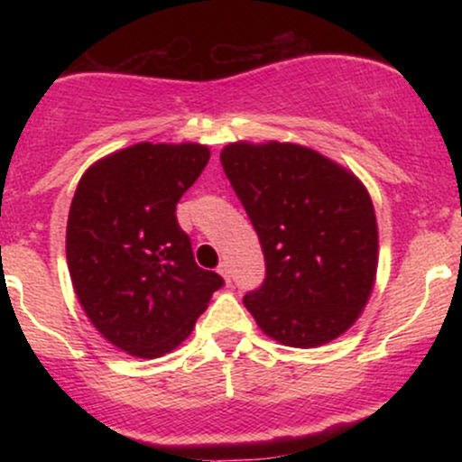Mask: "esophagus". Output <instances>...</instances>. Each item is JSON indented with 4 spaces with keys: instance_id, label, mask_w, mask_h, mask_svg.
<instances>
[{
    "instance_id": "obj_1",
    "label": "esophagus",
    "mask_w": 462,
    "mask_h": 462,
    "mask_svg": "<svg viewBox=\"0 0 462 462\" xmlns=\"http://www.w3.org/2000/svg\"><path fill=\"white\" fill-rule=\"evenodd\" d=\"M217 272H219L221 275H224L226 282H232V272H230V264H227V261L219 263V269H217Z\"/></svg>"
}]
</instances>
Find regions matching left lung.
<instances>
[{"label":"left lung","instance_id":"obj_1","mask_svg":"<svg viewBox=\"0 0 462 462\" xmlns=\"http://www.w3.org/2000/svg\"><path fill=\"white\" fill-rule=\"evenodd\" d=\"M221 164L264 254V280L247 291L245 309L284 346L330 343L374 289L378 226L367 189L293 143H232Z\"/></svg>","mask_w":462,"mask_h":462}]
</instances>
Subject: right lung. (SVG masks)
<instances>
[{"label":"right lung","mask_w":462,"mask_h":462,"mask_svg":"<svg viewBox=\"0 0 462 462\" xmlns=\"http://www.w3.org/2000/svg\"><path fill=\"white\" fill-rule=\"evenodd\" d=\"M198 143H139L95 162L73 195L67 263L93 326L132 356L171 352L224 278L198 267L176 206L208 164Z\"/></svg>","instance_id":"1"}]
</instances>
